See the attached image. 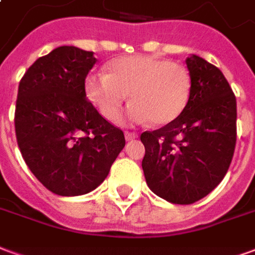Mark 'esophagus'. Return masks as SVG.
I'll use <instances>...</instances> for the list:
<instances>
[{
  "mask_svg": "<svg viewBox=\"0 0 255 255\" xmlns=\"http://www.w3.org/2000/svg\"><path fill=\"white\" fill-rule=\"evenodd\" d=\"M124 135H126V140H132V139L138 138V133L135 132H126Z\"/></svg>",
  "mask_w": 255,
  "mask_h": 255,
  "instance_id": "1",
  "label": "esophagus"
}]
</instances>
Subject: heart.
Masks as SVG:
<instances>
[{"mask_svg":"<svg viewBox=\"0 0 255 255\" xmlns=\"http://www.w3.org/2000/svg\"><path fill=\"white\" fill-rule=\"evenodd\" d=\"M108 73L91 72L84 79V93L106 120H116L127 100L133 101L124 113L128 124L166 126L182 115L191 93L186 68L153 56H127L112 60Z\"/></svg>","mask_w":255,"mask_h":255,"instance_id":"heart-1","label":"heart"}]
</instances>
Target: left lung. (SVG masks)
Segmentation results:
<instances>
[{
	"mask_svg": "<svg viewBox=\"0 0 255 255\" xmlns=\"http://www.w3.org/2000/svg\"><path fill=\"white\" fill-rule=\"evenodd\" d=\"M191 93L182 115L140 135L146 183L168 202L190 205L224 179L236 143V98L223 72L202 57L186 60Z\"/></svg>",
	"mask_w": 255,
	"mask_h": 255,
	"instance_id": "8db88e82",
	"label": "left lung"
}]
</instances>
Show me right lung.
I'll use <instances>...</instances> for the list:
<instances>
[{"instance_id":"add662e5","label":"right lung","mask_w":255,"mask_h":255,"mask_svg":"<svg viewBox=\"0 0 255 255\" xmlns=\"http://www.w3.org/2000/svg\"><path fill=\"white\" fill-rule=\"evenodd\" d=\"M95 63L93 52L60 46L38 58L19 84L14 129L21 155L34 176L63 197L95 190L126 146L122 129L84 93Z\"/></svg>"}]
</instances>
